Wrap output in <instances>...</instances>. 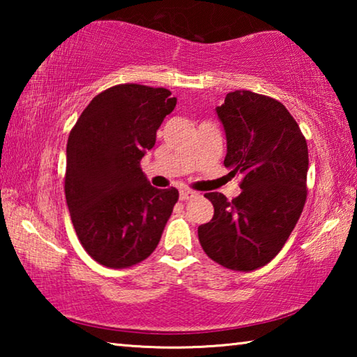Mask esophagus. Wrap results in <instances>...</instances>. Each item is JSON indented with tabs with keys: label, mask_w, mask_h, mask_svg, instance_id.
<instances>
[{
	"label": "esophagus",
	"mask_w": 357,
	"mask_h": 357,
	"mask_svg": "<svg viewBox=\"0 0 357 357\" xmlns=\"http://www.w3.org/2000/svg\"><path fill=\"white\" fill-rule=\"evenodd\" d=\"M195 197V192L189 190V189H183L179 192V198L181 200H190V198Z\"/></svg>",
	"instance_id": "obj_1"
}]
</instances>
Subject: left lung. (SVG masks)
Wrapping results in <instances>:
<instances>
[{"instance_id":"left-lung-1","label":"left lung","mask_w":357,"mask_h":357,"mask_svg":"<svg viewBox=\"0 0 357 357\" xmlns=\"http://www.w3.org/2000/svg\"><path fill=\"white\" fill-rule=\"evenodd\" d=\"M225 130L229 176L243 192L231 202L219 192L211 222L198 227L206 255L233 271H253L282 250L307 198L309 149L285 105L252 91L228 93L215 107Z\"/></svg>"}]
</instances>
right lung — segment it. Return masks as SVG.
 Segmentation results:
<instances>
[{"mask_svg": "<svg viewBox=\"0 0 357 357\" xmlns=\"http://www.w3.org/2000/svg\"><path fill=\"white\" fill-rule=\"evenodd\" d=\"M176 107L165 88L126 83L84 108L66 149V202L83 249L107 268H129L155 250L179 193L155 189L140 160Z\"/></svg>", "mask_w": 357, "mask_h": 357, "instance_id": "add662e5", "label": "right lung"}]
</instances>
